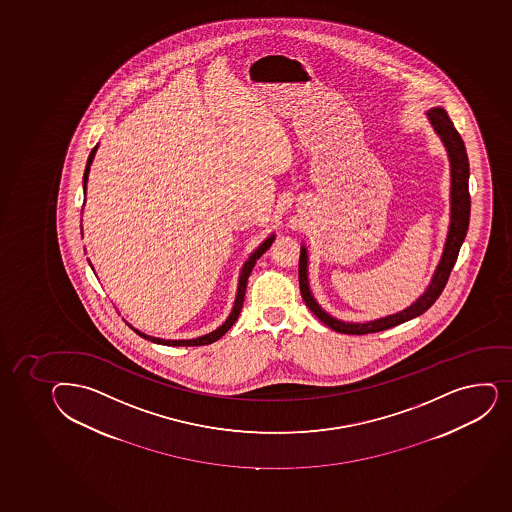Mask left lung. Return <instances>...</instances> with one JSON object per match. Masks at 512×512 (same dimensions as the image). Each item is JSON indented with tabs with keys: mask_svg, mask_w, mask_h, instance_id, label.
<instances>
[{
	"mask_svg": "<svg viewBox=\"0 0 512 512\" xmlns=\"http://www.w3.org/2000/svg\"><path fill=\"white\" fill-rule=\"evenodd\" d=\"M428 119L435 127L438 136L442 137L443 144H445L448 151L450 164H452V223L448 228L447 243H445V250H443L442 260L438 264L437 272L433 275L432 284L428 285L427 292L405 311L393 314V316L383 317V319H376V321L364 322V324H348V322L338 321V319L326 314L314 301L311 290H309V284H307V252L306 248L302 247L301 259H299V287H301L302 299L319 321L324 322L326 326L331 327L336 332L361 336V334L385 331V329H390V327L410 321L413 317L420 316L435 304V301L442 294L443 287L447 285L450 272L454 269L457 257H459L460 247H462V242H464L465 235H467V228H469V158H467L464 141H462V137H460L459 131L455 129L452 121H450L447 112L440 109V107H435V109L428 111Z\"/></svg>",
	"mask_w": 512,
	"mask_h": 512,
	"instance_id": "left-lung-1",
	"label": "left lung"
}]
</instances>
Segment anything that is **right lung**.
I'll return each mask as SVG.
<instances>
[{
	"instance_id": "right-lung-1",
	"label": "right lung",
	"mask_w": 512,
	"mask_h": 512,
	"mask_svg": "<svg viewBox=\"0 0 512 512\" xmlns=\"http://www.w3.org/2000/svg\"><path fill=\"white\" fill-rule=\"evenodd\" d=\"M95 151H97V146H95L92 151H90L89 159H87V166H85L84 173V188L85 183H87V178H89L90 164L94 161ZM274 242V235L272 237L267 238L262 245H260L255 252L252 253V257L247 260V264L243 265L242 274H240V280H238V290H237V301H235V306H233V311L230 316H228L227 321L222 326L218 327L216 331L210 332V334H206V336H201V338L196 339H188V341H164V339L159 338H151V336H146L143 332L136 331L141 338L148 339L151 343L164 344V346H205V344L215 343L218 339L222 338L223 334L230 329V327L235 324L238 316H240V311H242L243 299H245V289H247V280L250 277V272H252L253 265L255 262L264 255L267 250H269L270 245Z\"/></svg>"
}]
</instances>
